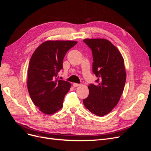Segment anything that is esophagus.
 Segmentation results:
<instances>
[{
  "mask_svg": "<svg viewBox=\"0 0 151 151\" xmlns=\"http://www.w3.org/2000/svg\"><path fill=\"white\" fill-rule=\"evenodd\" d=\"M80 84H77V83H74V84H73V86H74V87H75V88H76V87H78V86H80Z\"/></svg>",
  "mask_w": 151,
  "mask_h": 151,
  "instance_id": "obj_1",
  "label": "esophagus"
}]
</instances>
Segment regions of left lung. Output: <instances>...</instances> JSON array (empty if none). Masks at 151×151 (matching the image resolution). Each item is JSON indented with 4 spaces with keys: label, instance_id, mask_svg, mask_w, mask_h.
Here are the masks:
<instances>
[{
    "label": "left lung",
    "instance_id": "8db88e82",
    "mask_svg": "<svg viewBox=\"0 0 151 151\" xmlns=\"http://www.w3.org/2000/svg\"><path fill=\"white\" fill-rule=\"evenodd\" d=\"M91 49L93 72L97 85L88 86L89 94L83 100L85 107L94 115L103 116L119 102L126 81L124 60L118 48L103 38L84 40Z\"/></svg>",
    "mask_w": 151,
    "mask_h": 151
}]
</instances>
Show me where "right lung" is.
<instances>
[{"instance_id":"1","label":"right lung","mask_w":151,"mask_h":151,"mask_svg":"<svg viewBox=\"0 0 151 151\" xmlns=\"http://www.w3.org/2000/svg\"><path fill=\"white\" fill-rule=\"evenodd\" d=\"M76 41L48 40L35 50L28 69L27 87L30 98L39 110L52 115L63 106V99L71 87L67 81L58 80L66 53Z\"/></svg>"}]
</instances>
